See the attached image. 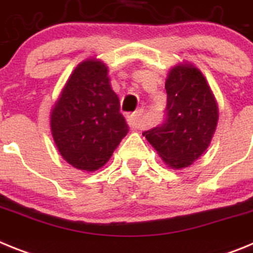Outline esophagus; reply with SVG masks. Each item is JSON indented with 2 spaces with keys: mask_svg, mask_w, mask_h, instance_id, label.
Returning <instances> with one entry per match:
<instances>
[{
  "mask_svg": "<svg viewBox=\"0 0 253 253\" xmlns=\"http://www.w3.org/2000/svg\"><path fill=\"white\" fill-rule=\"evenodd\" d=\"M142 111H137V113L131 114L130 116H128V123L131 128L139 129L142 126Z\"/></svg>",
  "mask_w": 253,
  "mask_h": 253,
  "instance_id": "34e87169",
  "label": "esophagus"
}]
</instances>
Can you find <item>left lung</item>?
Here are the masks:
<instances>
[{"instance_id":"left-lung-1","label":"left lung","mask_w":253,"mask_h":253,"mask_svg":"<svg viewBox=\"0 0 253 253\" xmlns=\"http://www.w3.org/2000/svg\"><path fill=\"white\" fill-rule=\"evenodd\" d=\"M167 119L143 135L169 169L191 166L208 149L219 119L218 104L202 71L182 60L166 78Z\"/></svg>"}]
</instances>
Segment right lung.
Masks as SVG:
<instances>
[{"label": "right lung", "instance_id": "obj_1", "mask_svg": "<svg viewBox=\"0 0 253 253\" xmlns=\"http://www.w3.org/2000/svg\"><path fill=\"white\" fill-rule=\"evenodd\" d=\"M50 131L58 152L75 169H101L128 134L109 67L86 58L67 80L50 111Z\"/></svg>", "mask_w": 253, "mask_h": 253}]
</instances>
